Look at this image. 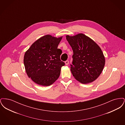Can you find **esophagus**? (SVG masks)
I'll return each mask as SVG.
<instances>
[{
    "label": "esophagus",
    "mask_w": 125,
    "mask_h": 125,
    "mask_svg": "<svg viewBox=\"0 0 125 125\" xmlns=\"http://www.w3.org/2000/svg\"><path fill=\"white\" fill-rule=\"evenodd\" d=\"M65 64L66 65H68L69 64V61L68 60H66L65 61Z\"/></svg>",
    "instance_id": "34e87169"
}]
</instances>
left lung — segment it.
Masks as SVG:
<instances>
[{
	"instance_id": "8db88e82",
	"label": "left lung",
	"mask_w": 125,
	"mask_h": 125,
	"mask_svg": "<svg viewBox=\"0 0 125 125\" xmlns=\"http://www.w3.org/2000/svg\"><path fill=\"white\" fill-rule=\"evenodd\" d=\"M73 51L71 71L75 79L83 84L90 83L99 77L105 65L100 47L92 39L80 33L66 36Z\"/></svg>"
}]
</instances>
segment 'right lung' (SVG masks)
Wrapping results in <instances>:
<instances>
[{"label": "right lung", "instance_id": "1", "mask_svg": "<svg viewBox=\"0 0 125 125\" xmlns=\"http://www.w3.org/2000/svg\"><path fill=\"white\" fill-rule=\"evenodd\" d=\"M63 36H43L34 42L24 54V66L28 77L43 86L52 85L59 78L65 65L60 60L62 51L58 49Z\"/></svg>", "mask_w": 125, "mask_h": 125}]
</instances>
